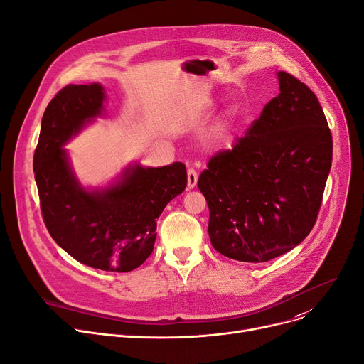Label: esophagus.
<instances>
[{"instance_id":"obj_1","label":"esophagus","mask_w":364,"mask_h":364,"mask_svg":"<svg viewBox=\"0 0 364 364\" xmlns=\"http://www.w3.org/2000/svg\"><path fill=\"white\" fill-rule=\"evenodd\" d=\"M198 184V171L195 168H188L187 171V188L192 190Z\"/></svg>"}]
</instances>
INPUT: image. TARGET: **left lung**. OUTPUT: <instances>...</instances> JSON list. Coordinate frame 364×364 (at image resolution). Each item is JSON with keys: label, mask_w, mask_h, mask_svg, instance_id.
I'll list each match as a JSON object with an SVG mask.
<instances>
[{"label": "left lung", "mask_w": 364, "mask_h": 364, "mask_svg": "<svg viewBox=\"0 0 364 364\" xmlns=\"http://www.w3.org/2000/svg\"><path fill=\"white\" fill-rule=\"evenodd\" d=\"M259 118L202 171L215 251L243 262L289 252L316 224L332 165V134L316 94L288 72Z\"/></svg>", "instance_id": "left-lung-1"}]
</instances>
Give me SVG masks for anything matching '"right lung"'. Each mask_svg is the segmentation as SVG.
<instances>
[{"mask_svg":"<svg viewBox=\"0 0 364 364\" xmlns=\"http://www.w3.org/2000/svg\"><path fill=\"white\" fill-rule=\"evenodd\" d=\"M106 99L100 84L68 85L48 103L33 155L43 220L54 242L84 265L105 272L136 270L151 254L156 220L183 193V162L161 168L128 166L107 188L85 190L70 169L66 141L99 117Z\"/></svg>","mask_w":364,"mask_h":364,"instance_id":"add662e5","label":"right lung"}]
</instances>
